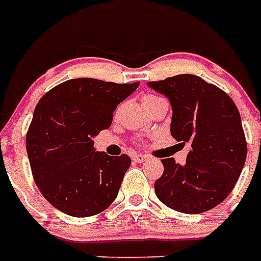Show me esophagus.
Returning <instances> with one entry per match:
<instances>
[{
	"instance_id": "1",
	"label": "esophagus",
	"mask_w": 261,
	"mask_h": 261,
	"mask_svg": "<svg viewBox=\"0 0 261 261\" xmlns=\"http://www.w3.org/2000/svg\"><path fill=\"white\" fill-rule=\"evenodd\" d=\"M133 161L137 162V164H142V162L148 161V156L147 155H142V153H136V155L133 156Z\"/></svg>"
}]
</instances>
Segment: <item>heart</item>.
Here are the masks:
<instances>
[{"mask_svg":"<svg viewBox=\"0 0 261 261\" xmlns=\"http://www.w3.org/2000/svg\"><path fill=\"white\" fill-rule=\"evenodd\" d=\"M155 97H158V96H153V95H147V96H144V102L152 100V99H155Z\"/></svg>","mask_w":261,"mask_h":261,"instance_id":"obj_1","label":"heart"}]
</instances>
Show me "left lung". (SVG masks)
<instances>
[{
	"label": "left lung",
	"mask_w": 261,
	"mask_h": 261,
	"mask_svg": "<svg viewBox=\"0 0 261 261\" xmlns=\"http://www.w3.org/2000/svg\"><path fill=\"white\" fill-rule=\"evenodd\" d=\"M148 86L169 99L172 137L189 145L186 164L162 159L155 193L179 213L201 214L228 197L241 176L247 145L239 110L224 91L200 76L180 74Z\"/></svg>",
	"instance_id": "obj_1"
}]
</instances>
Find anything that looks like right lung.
Here are the masks:
<instances>
[{
    "mask_svg": "<svg viewBox=\"0 0 261 261\" xmlns=\"http://www.w3.org/2000/svg\"><path fill=\"white\" fill-rule=\"evenodd\" d=\"M138 85L76 78L39 100L26 151L33 179L53 207L81 218L102 213L114 201L131 159L95 151L93 138L110 127L117 105Z\"/></svg>",
    "mask_w": 261,
    "mask_h": 261,
    "instance_id": "add662e5",
    "label": "right lung"
}]
</instances>
